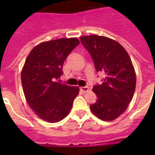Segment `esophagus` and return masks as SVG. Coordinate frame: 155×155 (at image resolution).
Wrapping results in <instances>:
<instances>
[{
	"mask_svg": "<svg viewBox=\"0 0 155 155\" xmlns=\"http://www.w3.org/2000/svg\"><path fill=\"white\" fill-rule=\"evenodd\" d=\"M81 91H82V92L85 93V92L89 91V87H88V86H82V87H81Z\"/></svg>",
	"mask_w": 155,
	"mask_h": 155,
	"instance_id": "1",
	"label": "esophagus"
}]
</instances>
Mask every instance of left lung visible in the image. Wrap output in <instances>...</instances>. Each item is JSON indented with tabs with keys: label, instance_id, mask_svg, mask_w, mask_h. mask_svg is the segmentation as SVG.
Segmentation results:
<instances>
[{
	"label": "left lung",
	"instance_id": "left-lung-1",
	"mask_svg": "<svg viewBox=\"0 0 155 155\" xmlns=\"http://www.w3.org/2000/svg\"><path fill=\"white\" fill-rule=\"evenodd\" d=\"M81 41L96 71L105 74L103 83L92 89L97 101L91 110L99 119L112 121L126 110L134 96L136 76L132 61L124 48L112 39L91 35L82 36Z\"/></svg>",
	"mask_w": 155,
	"mask_h": 155
}]
</instances>
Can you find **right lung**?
<instances>
[{"label":"right lung","instance_id":"1","mask_svg":"<svg viewBox=\"0 0 155 155\" xmlns=\"http://www.w3.org/2000/svg\"><path fill=\"white\" fill-rule=\"evenodd\" d=\"M80 43L76 38H61L36 45L22 69L21 83L27 103L41 119L59 122L70 113L77 86L59 83L65 59Z\"/></svg>","mask_w":155,"mask_h":155}]
</instances>
